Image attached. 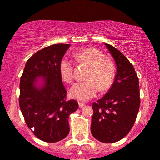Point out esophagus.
<instances>
[{
    "instance_id": "1",
    "label": "esophagus",
    "mask_w": 160,
    "mask_h": 160,
    "mask_svg": "<svg viewBox=\"0 0 160 160\" xmlns=\"http://www.w3.org/2000/svg\"><path fill=\"white\" fill-rule=\"evenodd\" d=\"M85 105H86V104H85V103H82V102H79L78 103L79 108H82V107H84Z\"/></svg>"
}]
</instances>
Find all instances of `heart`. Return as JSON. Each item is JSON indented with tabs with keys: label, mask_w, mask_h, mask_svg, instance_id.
Segmentation results:
<instances>
[{
	"label": "heart",
	"mask_w": 160,
	"mask_h": 160,
	"mask_svg": "<svg viewBox=\"0 0 160 160\" xmlns=\"http://www.w3.org/2000/svg\"><path fill=\"white\" fill-rule=\"evenodd\" d=\"M76 60L89 67L86 81L75 83L70 89V96L78 100H88L95 97L100 89L105 91L110 88L115 78V66L101 51L94 48L78 51L74 54ZM60 73L63 81L71 83L74 79L72 60L63 57L60 62Z\"/></svg>",
	"instance_id": "b5f03b06"
}]
</instances>
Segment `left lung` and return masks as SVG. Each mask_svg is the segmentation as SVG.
Returning <instances> with one entry per match:
<instances>
[{"mask_svg": "<svg viewBox=\"0 0 160 160\" xmlns=\"http://www.w3.org/2000/svg\"><path fill=\"white\" fill-rule=\"evenodd\" d=\"M116 64L115 80L108 92L92 104V135L99 141L113 143L127 136L140 108L139 80L132 63L117 48L105 43Z\"/></svg>", "mask_w": 160, "mask_h": 160, "instance_id": "obj_1", "label": "left lung"}]
</instances>
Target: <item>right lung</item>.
I'll return each instance as SVG.
<instances>
[{
	"label": "right lung",
	"instance_id": "obj_1",
	"mask_svg": "<svg viewBox=\"0 0 160 160\" xmlns=\"http://www.w3.org/2000/svg\"><path fill=\"white\" fill-rule=\"evenodd\" d=\"M68 44H55L34 53L27 61L20 78L19 103L28 128L38 139L54 143L64 139L70 131L68 118L78 108L75 100H68L60 73V62ZM37 77L45 84L35 86Z\"/></svg>",
	"mask_w": 160,
	"mask_h": 160
}]
</instances>
